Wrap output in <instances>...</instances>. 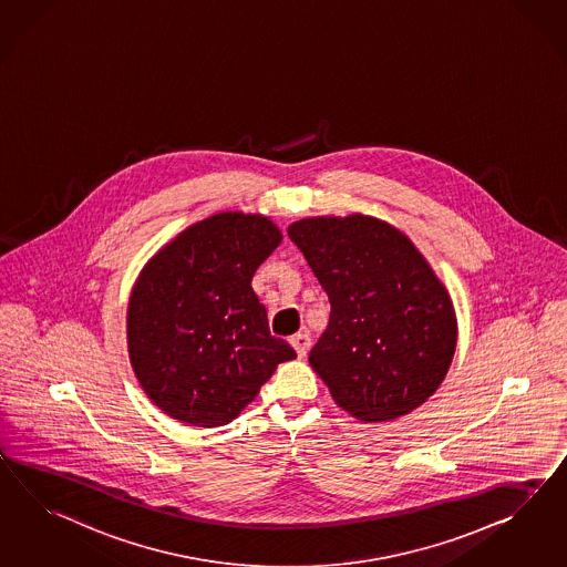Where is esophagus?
<instances>
[{
	"mask_svg": "<svg viewBox=\"0 0 567 567\" xmlns=\"http://www.w3.org/2000/svg\"><path fill=\"white\" fill-rule=\"evenodd\" d=\"M291 347L297 351V354L303 359L307 351H309V347H311V338H309L307 332H299V334L291 337Z\"/></svg>",
	"mask_w": 567,
	"mask_h": 567,
	"instance_id": "1",
	"label": "esophagus"
}]
</instances>
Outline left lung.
<instances>
[{
  "instance_id": "1",
  "label": "left lung",
  "mask_w": 567,
  "mask_h": 567,
  "mask_svg": "<svg viewBox=\"0 0 567 567\" xmlns=\"http://www.w3.org/2000/svg\"><path fill=\"white\" fill-rule=\"evenodd\" d=\"M330 299L309 365L352 416L409 414L444 382L456 351L452 299L413 241L373 216H313L289 227Z\"/></svg>"
}]
</instances>
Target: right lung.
<instances>
[{
	"instance_id": "right-lung-1",
	"label": "right lung",
	"mask_w": 567,
	"mask_h": 567,
	"mask_svg": "<svg viewBox=\"0 0 567 567\" xmlns=\"http://www.w3.org/2000/svg\"><path fill=\"white\" fill-rule=\"evenodd\" d=\"M282 235L261 215L218 213L182 230L142 268L127 306V351L146 396L194 427L230 423L278 363L251 278Z\"/></svg>"
}]
</instances>
